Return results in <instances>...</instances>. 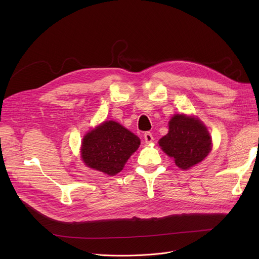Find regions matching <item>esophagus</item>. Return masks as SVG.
Returning a JSON list of instances; mask_svg holds the SVG:
<instances>
[{
	"label": "esophagus",
	"instance_id": "esophagus-1",
	"mask_svg": "<svg viewBox=\"0 0 259 259\" xmlns=\"http://www.w3.org/2000/svg\"><path fill=\"white\" fill-rule=\"evenodd\" d=\"M144 139H145V142L146 143H152L154 141V138L151 132H146L144 134Z\"/></svg>",
	"mask_w": 259,
	"mask_h": 259
}]
</instances>
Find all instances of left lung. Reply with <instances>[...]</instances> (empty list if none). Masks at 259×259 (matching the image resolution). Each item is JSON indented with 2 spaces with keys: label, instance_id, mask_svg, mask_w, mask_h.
I'll return each mask as SVG.
<instances>
[{
  "label": "left lung",
  "instance_id": "8db88e82",
  "mask_svg": "<svg viewBox=\"0 0 259 259\" xmlns=\"http://www.w3.org/2000/svg\"><path fill=\"white\" fill-rule=\"evenodd\" d=\"M161 150L174 158L183 170L191 168L210 153L212 140L207 127L197 117L175 114L169 120V131L158 142Z\"/></svg>",
  "mask_w": 259,
  "mask_h": 259
}]
</instances>
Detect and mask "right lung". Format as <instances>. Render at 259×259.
Segmentation results:
<instances>
[{"mask_svg":"<svg viewBox=\"0 0 259 259\" xmlns=\"http://www.w3.org/2000/svg\"><path fill=\"white\" fill-rule=\"evenodd\" d=\"M140 145L141 140L134 133L114 120H107L85 135L80 155L87 167L113 176L122 170Z\"/></svg>","mask_w":259,"mask_h":259,"instance_id":"obj_1","label":"right lung"}]
</instances>
